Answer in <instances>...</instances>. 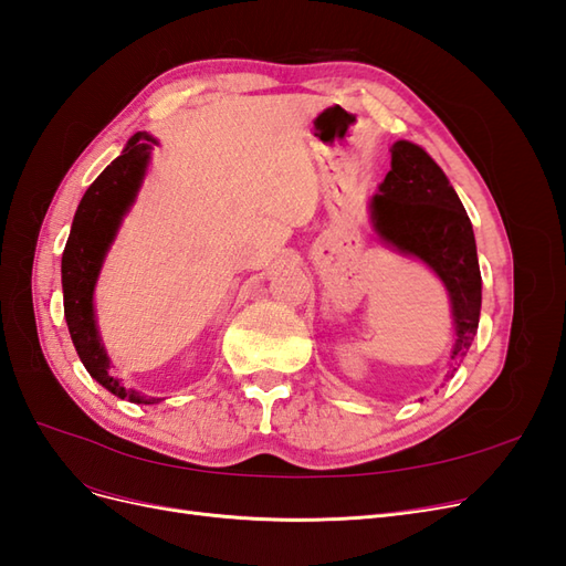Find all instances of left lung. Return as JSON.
I'll return each instance as SVG.
<instances>
[{
	"label": "left lung",
	"instance_id": "1",
	"mask_svg": "<svg viewBox=\"0 0 566 566\" xmlns=\"http://www.w3.org/2000/svg\"><path fill=\"white\" fill-rule=\"evenodd\" d=\"M391 169L370 200V221L380 241L430 266L443 283L453 316L449 375L472 347L482 312V273L470 217L443 169L418 144L397 142Z\"/></svg>",
	"mask_w": 566,
	"mask_h": 566
}]
</instances>
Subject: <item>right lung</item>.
<instances>
[{"instance_id": "right-lung-1", "label": "right lung", "mask_w": 566, "mask_h": 566, "mask_svg": "<svg viewBox=\"0 0 566 566\" xmlns=\"http://www.w3.org/2000/svg\"><path fill=\"white\" fill-rule=\"evenodd\" d=\"M156 146V136L136 132L123 153L96 177L77 205L61 260L63 314L80 361L101 387H106L117 399H127L132 403H160L163 399L127 389L123 380L111 373L113 364L98 333L94 290L106 254L119 227H123V219L139 196L148 172L150 153Z\"/></svg>"}]
</instances>
